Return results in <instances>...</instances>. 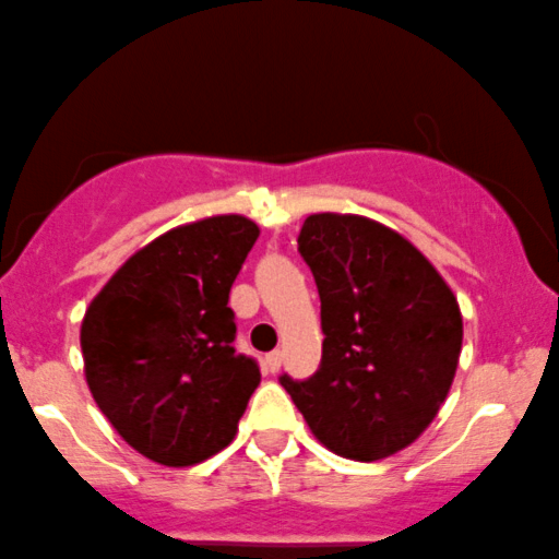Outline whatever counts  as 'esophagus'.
Listing matches in <instances>:
<instances>
[{
	"mask_svg": "<svg viewBox=\"0 0 559 559\" xmlns=\"http://www.w3.org/2000/svg\"><path fill=\"white\" fill-rule=\"evenodd\" d=\"M281 360H284V353H281V349H273V353L265 355V369L270 373H275L281 369Z\"/></svg>",
	"mask_w": 559,
	"mask_h": 559,
	"instance_id": "esophagus-1",
	"label": "esophagus"
}]
</instances>
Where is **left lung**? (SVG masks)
Returning <instances> with one entry per match:
<instances>
[{"label": "left lung", "mask_w": 559, "mask_h": 559, "mask_svg": "<svg viewBox=\"0 0 559 559\" xmlns=\"http://www.w3.org/2000/svg\"><path fill=\"white\" fill-rule=\"evenodd\" d=\"M297 247L316 278L326 336L321 369L281 384L336 456L379 462L408 449L456 377V294L406 236L364 214H310Z\"/></svg>", "instance_id": "obj_1"}]
</instances>
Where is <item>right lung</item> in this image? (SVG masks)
Wrapping results in <instances>:
<instances>
[{
	"label": "right lung",
	"instance_id": "obj_1",
	"mask_svg": "<svg viewBox=\"0 0 559 559\" xmlns=\"http://www.w3.org/2000/svg\"><path fill=\"white\" fill-rule=\"evenodd\" d=\"M257 236L243 214L177 225L134 251L84 312L92 397L151 462L193 467L236 438L260 369L233 347L228 299Z\"/></svg>",
	"mask_w": 559,
	"mask_h": 559
}]
</instances>
